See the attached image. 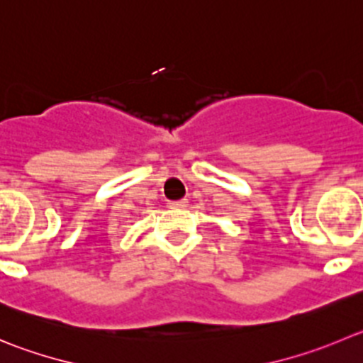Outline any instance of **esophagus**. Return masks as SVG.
Wrapping results in <instances>:
<instances>
[{
  "instance_id": "34e87169",
  "label": "esophagus",
  "mask_w": 363,
  "mask_h": 363,
  "mask_svg": "<svg viewBox=\"0 0 363 363\" xmlns=\"http://www.w3.org/2000/svg\"><path fill=\"white\" fill-rule=\"evenodd\" d=\"M187 199H178V201H169V208H184V206H187Z\"/></svg>"
}]
</instances>
